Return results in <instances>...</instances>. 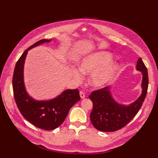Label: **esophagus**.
<instances>
[{"instance_id": "esophagus-1", "label": "esophagus", "mask_w": 158, "mask_h": 158, "mask_svg": "<svg viewBox=\"0 0 158 158\" xmlns=\"http://www.w3.org/2000/svg\"><path fill=\"white\" fill-rule=\"evenodd\" d=\"M79 95H80V97H81V98H82V99L85 98V94H84V92H82V91L80 92H79Z\"/></svg>"}]
</instances>
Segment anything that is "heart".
Returning <instances> with one entry per match:
<instances>
[{
    "instance_id": "b5f03b06",
    "label": "heart",
    "mask_w": 158,
    "mask_h": 158,
    "mask_svg": "<svg viewBox=\"0 0 158 158\" xmlns=\"http://www.w3.org/2000/svg\"><path fill=\"white\" fill-rule=\"evenodd\" d=\"M113 56L107 52H98L83 58L79 63V70L84 75L91 74L89 78V85L95 88H101L110 83L118 70V64L110 62ZM73 75L77 81L81 79L78 70H73Z\"/></svg>"
}]
</instances>
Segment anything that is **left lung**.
I'll return each mask as SVG.
<instances>
[{
  "label": "left lung",
  "instance_id": "left-lung-1",
  "mask_svg": "<svg viewBox=\"0 0 158 158\" xmlns=\"http://www.w3.org/2000/svg\"><path fill=\"white\" fill-rule=\"evenodd\" d=\"M136 69L142 73L141 94L130 105L117 102L113 97L111 87L92 92L89 99L93 102L90 120L95 128L102 132H115L126 126L139 112L147 95L148 73L142 59L139 58Z\"/></svg>",
  "mask_w": 158,
  "mask_h": 158
}]
</instances>
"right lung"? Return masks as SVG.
<instances>
[{
  "mask_svg": "<svg viewBox=\"0 0 158 158\" xmlns=\"http://www.w3.org/2000/svg\"><path fill=\"white\" fill-rule=\"evenodd\" d=\"M52 39H42L30 47L17 62L13 77V89L20 113L32 125L45 130H54L63 123L71 107L80 100L77 89H66L56 98L37 100L28 94L23 78V67L30 49Z\"/></svg>",
  "mask_w": 158,
  "mask_h": 158,
  "instance_id": "right-lung-1",
  "label": "right lung"
}]
</instances>
